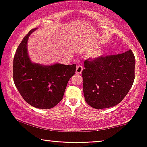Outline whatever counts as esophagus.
<instances>
[{"label":"esophagus","mask_w":147,"mask_h":147,"mask_svg":"<svg viewBox=\"0 0 147 147\" xmlns=\"http://www.w3.org/2000/svg\"><path fill=\"white\" fill-rule=\"evenodd\" d=\"M82 71H83V67L82 65H78L77 67H76V74H82Z\"/></svg>","instance_id":"1"}]
</instances>
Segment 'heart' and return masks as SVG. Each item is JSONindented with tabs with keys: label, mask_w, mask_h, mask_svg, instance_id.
<instances>
[{
	"label": "heart",
	"mask_w": 147,
	"mask_h": 147,
	"mask_svg": "<svg viewBox=\"0 0 147 147\" xmlns=\"http://www.w3.org/2000/svg\"><path fill=\"white\" fill-rule=\"evenodd\" d=\"M103 55V53L101 51H97L94 52L91 55V57L94 59H97V58H99L101 57V56Z\"/></svg>",
	"instance_id": "heart-1"
}]
</instances>
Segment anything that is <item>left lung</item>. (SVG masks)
<instances>
[{
  "label": "left lung",
  "instance_id": "8db88e82",
  "mask_svg": "<svg viewBox=\"0 0 147 147\" xmlns=\"http://www.w3.org/2000/svg\"><path fill=\"white\" fill-rule=\"evenodd\" d=\"M135 57L131 50L84 61L83 90L88 105L96 109L119 104L134 80Z\"/></svg>",
  "mask_w": 147,
  "mask_h": 147
}]
</instances>
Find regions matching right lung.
<instances>
[{"mask_svg":"<svg viewBox=\"0 0 147 147\" xmlns=\"http://www.w3.org/2000/svg\"><path fill=\"white\" fill-rule=\"evenodd\" d=\"M31 29L19 44L13 59V80L23 99L33 107L49 109L55 106L65 92L67 82L75 74L76 65L56 63L51 65L35 63L27 49Z\"/></svg>","mask_w":147,"mask_h":147,"instance_id":"1","label":"right lung"}]
</instances>
